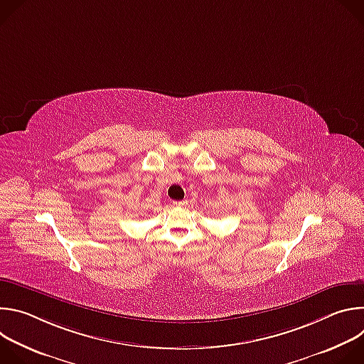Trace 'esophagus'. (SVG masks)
<instances>
[{"label": "esophagus", "instance_id": "obj_1", "mask_svg": "<svg viewBox=\"0 0 364 364\" xmlns=\"http://www.w3.org/2000/svg\"><path fill=\"white\" fill-rule=\"evenodd\" d=\"M188 204L187 200H180V201H173V205L176 207H186Z\"/></svg>", "mask_w": 364, "mask_h": 364}]
</instances>
